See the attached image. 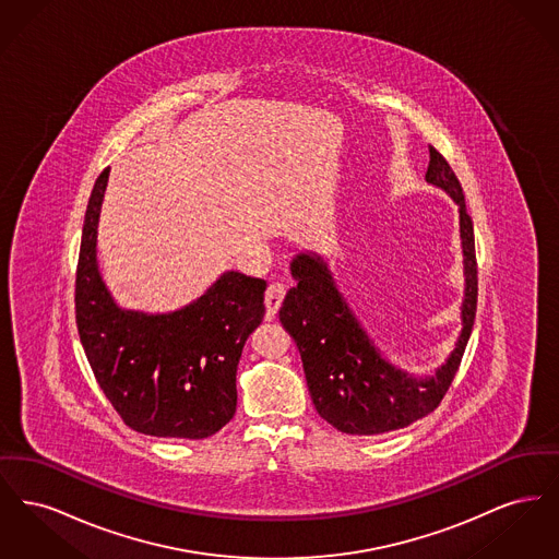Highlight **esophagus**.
<instances>
[{"label": "esophagus", "instance_id": "34e87169", "mask_svg": "<svg viewBox=\"0 0 559 559\" xmlns=\"http://www.w3.org/2000/svg\"><path fill=\"white\" fill-rule=\"evenodd\" d=\"M285 295H287V287L283 285V283H270L266 289V308H267V319H272L276 312H278V308H281V304H283V299H285Z\"/></svg>", "mask_w": 559, "mask_h": 559}]
</instances>
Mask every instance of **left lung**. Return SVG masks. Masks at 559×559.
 I'll list each match as a JSON object with an SVG mask.
<instances>
[{
    "mask_svg": "<svg viewBox=\"0 0 559 559\" xmlns=\"http://www.w3.org/2000/svg\"><path fill=\"white\" fill-rule=\"evenodd\" d=\"M426 180L444 188L459 205L467 276L461 312L463 331L451 358L436 377L419 381L388 365L347 310L319 258L301 253L293 260L297 285L285 295L278 317L299 347L308 390L320 417L346 433H385L433 413L451 388L474 326L478 306L474 224L449 160L431 144Z\"/></svg>",
    "mask_w": 559,
    "mask_h": 559,
    "instance_id": "8db88e82",
    "label": "left lung"
}]
</instances>
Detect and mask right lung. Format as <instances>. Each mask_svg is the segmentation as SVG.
<instances>
[{"label": "right lung", "instance_id": "obj_1", "mask_svg": "<svg viewBox=\"0 0 559 559\" xmlns=\"http://www.w3.org/2000/svg\"><path fill=\"white\" fill-rule=\"evenodd\" d=\"M108 167L98 176L81 235L75 320L94 377L123 424L157 438L201 440L237 411V367L266 314V281L226 272L174 314L119 310L96 266V228Z\"/></svg>", "mask_w": 559, "mask_h": 559}]
</instances>
